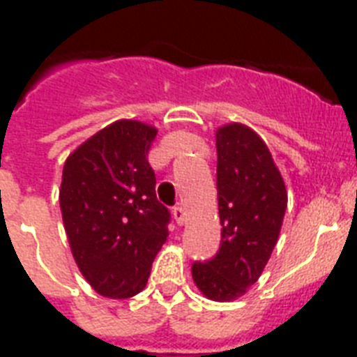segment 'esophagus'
<instances>
[{"label":"esophagus","instance_id":"esophagus-1","mask_svg":"<svg viewBox=\"0 0 357 357\" xmlns=\"http://www.w3.org/2000/svg\"><path fill=\"white\" fill-rule=\"evenodd\" d=\"M173 218H175V222L178 223V225H184L185 222V211L182 206H176L175 209H173Z\"/></svg>","mask_w":357,"mask_h":357}]
</instances>
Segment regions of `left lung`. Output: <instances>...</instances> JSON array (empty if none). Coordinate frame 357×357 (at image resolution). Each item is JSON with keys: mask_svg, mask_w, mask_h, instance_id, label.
<instances>
[{"mask_svg": "<svg viewBox=\"0 0 357 357\" xmlns=\"http://www.w3.org/2000/svg\"><path fill=\"white\" fill-rule=\"evenodd\" d=\"M216 188L222 241L209 261L191 266L195 284L211 301L245 295L277 245L288 206L286 185L259 135L232 123L216 132Z\"/></svg>", "mask_w": 357, "mask_h": 357, "instance_id": "8db88e82", "label": "left lung"}]
</instances>
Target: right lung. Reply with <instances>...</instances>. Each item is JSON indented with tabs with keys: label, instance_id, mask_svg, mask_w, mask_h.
Here are the masks:
<instances>
[{
	"label": "right lung",
	"instance_id": "add662e5",
	"mask_svg": "<svg viewBox=\"0 0 357 357\" xmlns=\"http://www.w3.org/2000/svg\"><path fill=\"white\" fill-rule=\"evenodd\" d=\"M157 130L121 119L94 134L64 164L61 211L73 257L96 293L143 291L172 214L155 195L148 151Z\"/></svg>",
	"mask_w": 357,
	"mask_h": 357
}]
</instances>
